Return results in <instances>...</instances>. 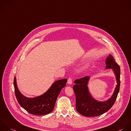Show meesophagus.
<instances>
[{"label": "esophagus", "instance_id": "esophagus-1", "mask_svg": "<svg viewBox=\"0 0 131 131\" xmlns=\"http://www.w3.org/2000/svg\"><path fill=\"white\" fill-rule=\"evenodd\" d=\"M67 83H68V84H69V85H71V84H72V79H71V78H68V81H67Z\"/></svg>", "mask_w": 131, "mask_h": 131}]
</instances>
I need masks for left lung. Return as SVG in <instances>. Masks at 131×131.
I'll use <instances>...</instances> for the list:
<instances>
[{"mask_svg":"<svg viewBox=\"0 0 131 131\" xmlns=\"http://www.w3.org/2000/svg\"><path fill=\"white\" fill-rule=\"evenodd\" d=\"M106 69H113L116 76L117 85L113 94L105 102H99L94 99L89 92L87 86L90 77L86 76L74 81L73 89L75 95L77 111L86 117L97 116L109 111L113 106L119 91L121 69L111 54L106 60Z\"/></svg>","mask_w":131,"mask_h":131,"instance_id":"left-lung-1","label":"left lung"}]
</instances>
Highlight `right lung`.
<instances>
[{
	"label": "right lung",
	"mask_w": 131,
	"mask_h": 131,
	"mask_svg": "<svg viewBox=\"0 0 131 131\" xmlns=\"http://www.w3.org/2000/svg\"><path fill=\"white\" fill-rule=\"evenodd\" d=\"M67 81V79L56 81L43 94L34 98H28L19 91L15 77L14 86L15 95L20 106L28 113L35 115H46L53 111L57 99L61 90L65 87Z\"/></svg>",
	"instance_id": "obj_1"
}]
</instances>
